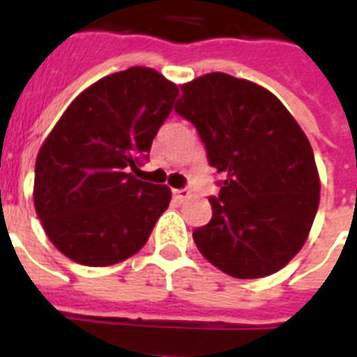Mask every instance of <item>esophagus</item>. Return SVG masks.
I'll list each match as a JSON object with an SVG mask.
<instances>
[{"mask_svg": "<svg viewBox=\"0 0 357 357\" xmlns=\"http://www.w3.org/2000/svg\"><path fill=\"white\" fill-rule=\"evenodd\" d=\"M172 195H174V198H176V200H179V202H185L187 200V198H189L190 196V192L187 189H174L172 190Z\"/></svg>", "mask_w": 357, "mask_h": 357, "instance_id": "esophagus-1", "label": "esophagus"}]
</instances>
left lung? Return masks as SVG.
I'll return each mask as SVG.
<instances>
[{"label":"left lung","instance_id":"8db88e82","mask_svg":"<svg viewBox=\"0 0 357 357\" xmlns=\"http://www.w3.org/2000/svg\"><path fill=\"white\" fill-rule=\"evenodd\" d=\"M176 113L195 123L222 174L213 217L192 238L211 265L241 280L271 276L304 246L321 200L311 144L272 92L213 72L181 85Z\"/></svg>","mask_w":357,"mask_h":357}]
</instances>
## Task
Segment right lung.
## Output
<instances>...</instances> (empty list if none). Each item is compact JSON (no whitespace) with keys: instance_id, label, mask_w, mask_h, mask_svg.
Here are the masks:
<instances>
[{"instance_id":"add662e5","label":"right lung","mask_w":357,"mask_h":357,"mask_svg":"<svg viewBox=\"0 0 357 357\" xmlns=\"http://www.w3.org/2000/svg\"><path fill=\"white\" fill-rule=\"evenodd\" d=\"M178 94L165 75L133 66L70 103L40 146L33 189L42 228L61 254L109 266L144 246L172 192L131 170L148 157Z\"/></svg>"}]
</instances>
